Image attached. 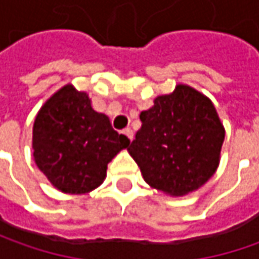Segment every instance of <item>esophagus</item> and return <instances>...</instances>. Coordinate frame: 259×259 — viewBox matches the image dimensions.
I'll return each instance as SVG.
<instances>
[{"mask_svg": "<svg viewBox=\"0 0 259 259\" xmlns=\"http://www.w3.org/2000/svg\"><path fill=\"white\" fill-rule=\"evenodd\" d=\"M122 133L128 137V140H133V138H134V133H133V130H131V128H125Z\"/></svg>", "mask_w": 259, "mask_h": 259, "instance_id": "34e87169", "label": "esophagus"}]
</instances>
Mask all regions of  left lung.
I'll list each match as a JSON object with an SVG mask.
<instances>
[{
    "label": "left lung",
    "mask_w": 259,
    "mask_h": 259,
    "mask_svg": "<svg viewBox=\"0 0 259 259\" xmlns=\"http://www.w3.org/2000/svg\"><path fill=\"white\" fill-rule=\"evenodd\" d=\"M140 119L128 153L153 189L184 196L218 170L225 128L206 95L179 83L171 94L157 96Z\"/></svg>",
    "instance_id": "8db88e82"
}]
</instances>
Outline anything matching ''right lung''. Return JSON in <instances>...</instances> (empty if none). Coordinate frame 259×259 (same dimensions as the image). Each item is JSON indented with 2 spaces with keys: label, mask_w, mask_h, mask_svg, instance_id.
Returning a JSON list of instances; mask_svg holds the SVG:
<instances>
[{
  "label": "right lung",
  "mask_w": 259,
  "mask_h": 259,
  "mask_svg": "<svg viewBox=\"0 0 259 259\" xmlns=\"http://www.w3.org/2000/svg\"><path fill=\"white\" fill-rule=\"evenodd\" d=\"M130 140L118 134L109 118L96 112L86 92L65 85L37 112L33 157L57 190L89 193L104 183L108 163Z\"/></svg>",
  "instance_id": "add662e5"
}]
</instances>
